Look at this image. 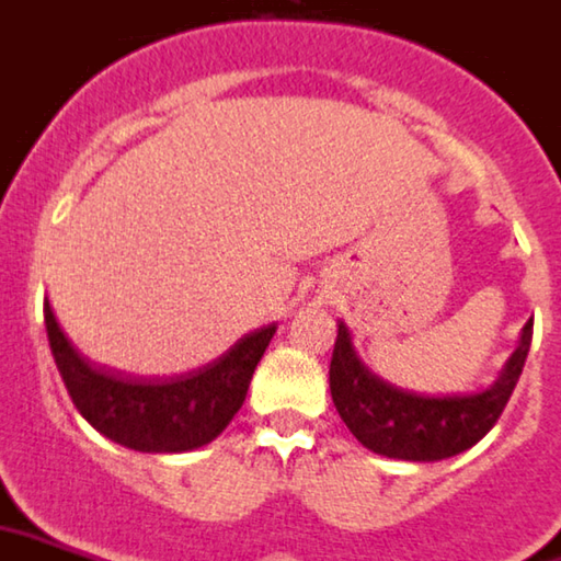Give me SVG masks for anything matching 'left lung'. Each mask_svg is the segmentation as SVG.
<instances>
[{"instance_id":"8db88e82","label":"left lung","mask_w":561,"mask_h":561,"mask_svg":"<svg viewBox=\"0 0 561 561\" xmlns=\"http://www.w3.org/2000/svg\"><path fill=\"white\" fill-rule=\"evenodd\" d=\"M534 336V319L496 382L470 397H422L385 382L356 356L351 331L339 322L331 359V397L347 431L368 450L388 459L439 462L473 448L496 425L519 382Z\"/></svg>"}]
</instances>
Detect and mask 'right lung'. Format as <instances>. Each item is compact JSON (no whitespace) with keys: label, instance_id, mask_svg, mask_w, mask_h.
Masks as SVG:
<instances>
[{"label":"right lung","instance_id":"1","mask_svg":"<svg viewBox=\"0 0 561 561\" xmlns=\"http://www.w3.org/2000/svg\"><path fill=\"white\" fill-rule=\"evenodd\" d=\"M50 353L70 399L102 436L142 454H182L214 442L237 416L276 324L244 333L205 368L148 382L96 368L73 347L45 302Z\"/></svg>","mask_w":561,"mask_h":561}]
</instances>
